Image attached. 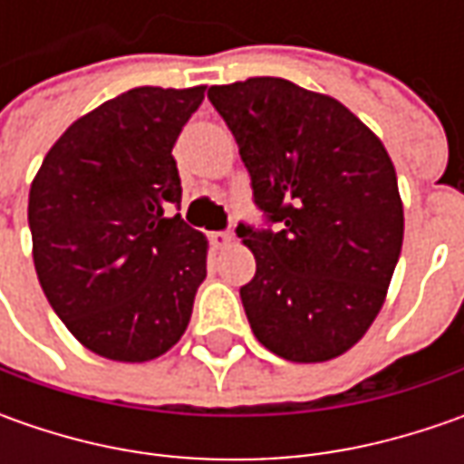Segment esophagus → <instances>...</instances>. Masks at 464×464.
Instances as JSON below:
<instances>
[{
	"label": "esophagus",
	"mask_w": 464,
	"mask_h": 464,
	"mask_svg": "<svg viewBox=\"0 0 464 464\" xmlns=\"http://www.w3.org/2000/svg\"><path fill=\"white\" fill-rule=\"evenodd\" d=\"M229 242H232V235H229V232H214V235H211V245H214V247H227Z\"/></svg>",
	"instance_id": "esophagus-1"
}]
</instances>
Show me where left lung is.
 Listing matches in <instances>:
<instances>
[{
  "label": "left lung",
  "mask_w": 464,
  "mask_h": 464,
  "mask_svg": "<svg viewBox=\"0 0 464 464\" xmlns=\"http://www.w3.org/2000/svg\"><path fill=\"white\" fill-rule=\"evenodd\" d=\"M250 172L263 224H237L256 256L240 286L247 323L281 359L328 362L382 307L402 247L392 160L359 118L295 82L208 87Z\"/></svg>",
  "instance_id": "obj_1"
}]
</instances>
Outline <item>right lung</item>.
Here are the masks:
<instances>
[{
	"label": "right lung",
	"mask_w": 464,
	"mask_h": 464,
	"mask_svg": "<svg viewBox=\"0 0 464 464\" xmlns=\"http://www.w3.org/2000/svg\"><path fill=\"white\" fill-rule=\"evenodd\" d=\"M206 87H134L74 121L45 154L27 224L44 295L82 346L150 362L186 333L206 240L180 214L172 157Z\"/></svg>",
	"instance_id": "obj_1"
}]
</instances>
